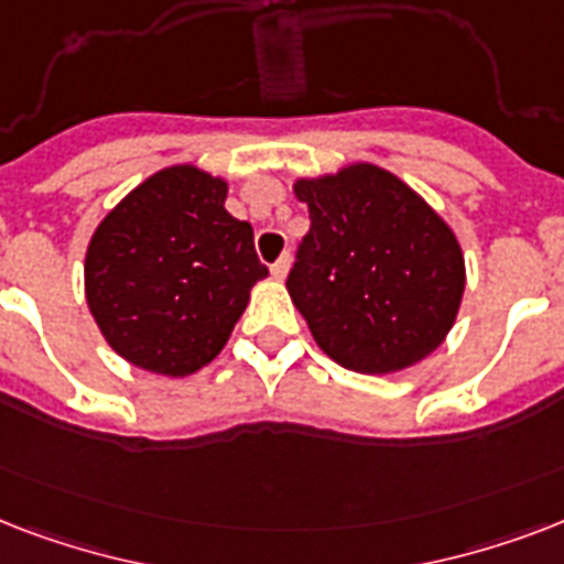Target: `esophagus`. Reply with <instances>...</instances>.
Returning <instances> with one entry per match:
<instances>
[{"mask_svg":"<svg viewBox=\"0 0 564 564\" xmlns=\"http://www.w3.org/2000/svg\"><path fill=\"white\" fill-rule=\"evenodd\" d=\"M286 272H290V257L283 254L278 263H272V278L274 281H283V278H286Z\"/></svg>","mask_w":564,"mask_h":564,"instance_id":"obj_1","label":"esophagus"}]
</instances>
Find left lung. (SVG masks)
I'll use <instances>...</instances> for the list:
<instances>
[{"instance_id": "left-lung-1", "label": "left lung", "mask_w": 564, "mask_h": 564, "mask_svg": "<svg viewBox=\"0 0 564 564\" xmlns=\"http://www.w3.org/2000/svg\"><path fill=\"white\" fill-rule=\"evenodd\" d=\"M310 234L286 290L316 345L343 369L394 375L445 343L465 292L454 228L383 166L295 178Z\"/></svg>"}]
</instances>
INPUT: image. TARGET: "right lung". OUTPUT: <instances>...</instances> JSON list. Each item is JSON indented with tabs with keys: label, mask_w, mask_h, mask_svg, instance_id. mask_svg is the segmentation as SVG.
<instances>
[{
	"label": "right lung",
	"mask_w": 564,
	"mask_h": 564,
	"mask_svg": "<svg viewBox=\"0 0 564 564\" xmlns=\"http://www.w3.org/2000/svg\"><path fill=\"white\" fill-rule=\"evenodd\" d=\"M228 181L175 163L137 184L96 225L84 299L105 343L137 369L187 377L219 357L269 278L254 230L225 210Z\"/></svg>",
	"instance_id": "right-lung-1"
}]
</instances>
